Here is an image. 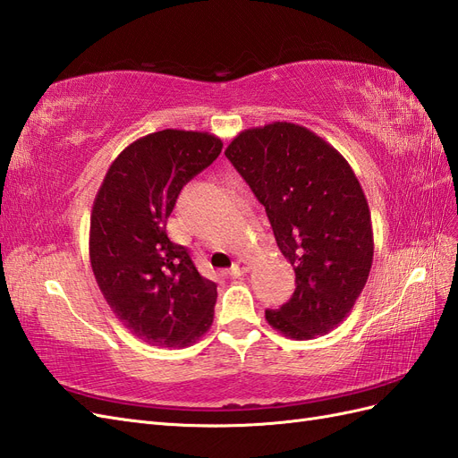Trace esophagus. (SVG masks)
<instances>
[{
    "label": "esophagus",
    "mask_w": 458,
    "mask_h": 458,
    "mask_svg": "<svg viewBox=\"0 0 458 458\" xmlns=\"http://www.w3.org/2000/svg\"><path fill=\"white\" fill-rule=\"evenodd\" d=\"M250 268H251V263H250L248 259H238L236 263L232 265L230 275H232V276H242L243 273H248Z\"/></svg>",
    "instance_id": "esophagus-1"
}]
</instances>
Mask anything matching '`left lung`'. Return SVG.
<instances>
[{
    "instance_id": "1",
    "label": "left lung",
    "mask_w": 458,
    "mask_h": 458,
    "mask_svg": "<svg viewBox=\"0 0 458 458\" xmlns=\"http://www.w3.org/2000/svg\"><path fill=\"white\" fill-rule=\"evenodd\" d=\"M226 158L265 207L296 290L268 325L310 341L341 325L368 283L371 215L346 158L308 127L275 122L242 131Z\"/></svg>"
}]
</instances>
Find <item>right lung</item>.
<instances>
[{
    "label": "right lung",
    "instance_id": "1",
    "mask_svg": "<svg viewBox=\"0 0 458 458\" xmlns=\"http://www.w3.org/2000/svg\"><path fill=\"white\" fill-rule=\"evenodd\" d=\"M220 150L222 140L203 131L140 137L112 162L92 205L97 284L115 318L150 346H190L213 325L216 284L168 238L166 220L182 187Z\"/></svg>",
    "mask_w": 458,
    "mask_h": 458
}]
</instances>
